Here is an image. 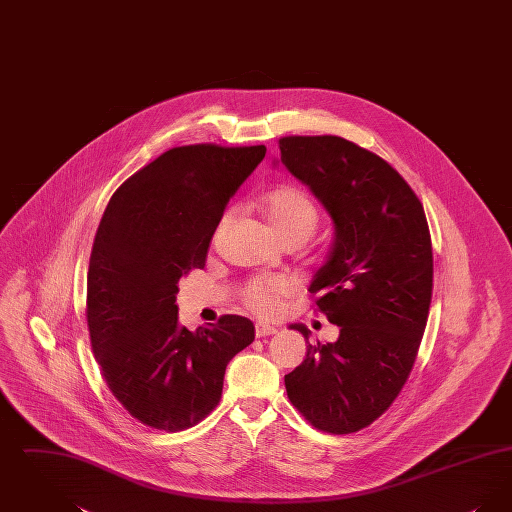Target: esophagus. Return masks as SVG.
Here are the masks:
<instances>
[{"instance_id": "obj_1", "label": "esophagus", "mask_w": 512, "mask_h": 512, "mask_svg": "<svg viewBox=\"0 0 512 512\" xmlns=\"http://www.w3.org/2000/svg\"><path fill=\"white\" fill-rule=\"evenodd\" d=\"M272 334H276L274 326H270L267 322H257L255 324V336L257 338H265V336H272Z\"/></svg>"}]
</instances>
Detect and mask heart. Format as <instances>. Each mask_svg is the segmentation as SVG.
<instances>
[{
  "mask_svg": "<svg viewBox=\"0 0 512 512\" xmlns=\"http://www.w3.org/2000/svg\"><path fill=\"white\" fill-rule=\"evenodd\" d=\"M261 209L270 220L276 234L284 238H311L318 224L315 201L297 186H276L261 197ZM292 293V284L282 276L251 278L242 290V301L259 317H274L280 313L284 299Z\"/></svg>",
  "mask_w": 512,
  "mask_h": 512,
  "instance_id": "obj_1",
  "label": "heart"
}]
</instances>
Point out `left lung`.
Returning a JSON list of instances; mask_svg holds the SVG:
<instances>
[{
  "label": "left lung",
  "mask_w": 512,
  "mask_h": 512,
  "mask_svg": "<svg viewBox=\"0 0 512 512\" xmlns=\"http://www.w3.org/2000/svg\"><path fill=\"white\" fill-rule=\"evenodd\" d=\"M280 161L334 220V244L309 292L340 326L309 343L286 374L293 407L315 428L351 434L372 424L405 386L426 328L434 257L426 215L405 178L340 136L280 138ZM309 341V330L293 324Z\"/></svg>",
  "instance_id": "obj_1"
}]
</instances>
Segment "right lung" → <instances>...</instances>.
<instances>
[{
	"label": "right lung",
	"mask_w": 512,
	"mask_h": 512,
	"mask_svg": "<svg viewBox=\"0 0 512 512\" xmlns=\"http://www.w3.org/2000/svg\"><path fill=\"white\" fill-rule=\"evenodd\" d=\"M267 147H172L107 203L88 268L86 318L101 374L142 424L178 432L220 401L230 359L255 340L249 318L195 332L178 322V280L205 267L226 203Z\"/></svg>",
	"instance_id": "1"
}]
</instances>
